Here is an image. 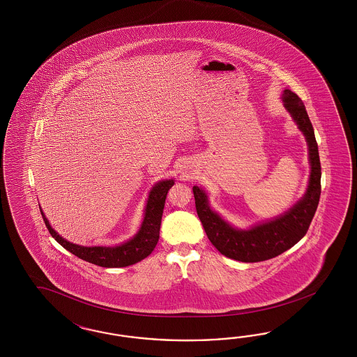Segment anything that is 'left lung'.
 <instances>
[{"mask_svg":"<svg viewBox=\"0 0 357 357\" xmlns=\"http://www.w3.org/2000/svg\"><path fill=\"white\" fill-rule=\"evenodd\" d=\"M284 107L292 115L309 148L310 178L303 199L285 212L267 222L248 230L236 229L211 209L206 191L194 185L195 206L206 236L222 255L230 259L254 263L271 259L293 248L306 234L321 196V161L313 126L303 100L289 89L282 91Z\"/></svg>","mask_w":357,"mask_h":357,"instance_id":"8db88e82","label":"left lung"}]
</instances>
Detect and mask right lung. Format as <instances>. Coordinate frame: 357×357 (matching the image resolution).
Wrapping results in <instances>:
<instances>
[{
  "label": "right lung",
  "mask_w": 357,
  "mask_h": 357,
  "mask_svg": "<svg viewBox=\"0 0 357 357\" xmlns=\"http://www.w3.org/2000/svg\"><path fill=\"white\" fill-rule=\"evenodd\" d=\"M173 179L161 181L154 184L149 192V197L145 206V213L141 227L135 234V237L130 241L121 243L115 248H106V246H79L76 243L68 242L66 239L59 236L54 229L50 225L47 217L43 216L45 227L51 236L64 248L70 251L73 255L78 257L79 259L86 260L89 263H93L100 267H127L130 264H135L140 260L145 259L148 255H151V251L155 248L158 239H160V227L162 220L163 206L166 195L169 190L173 187Z\"/></svg>",
  "instance_id": "add662e5"
}]
</instances>
